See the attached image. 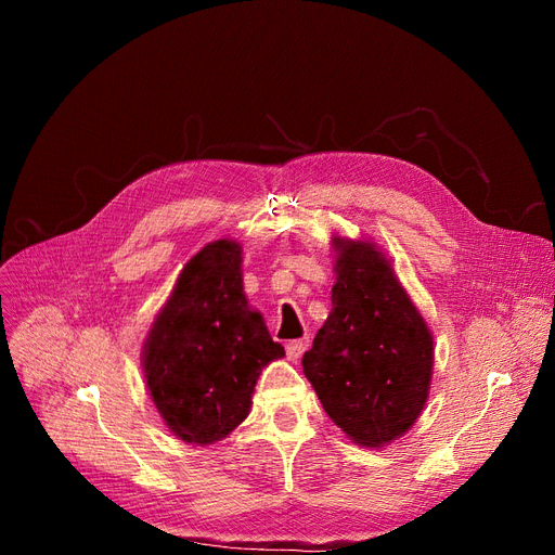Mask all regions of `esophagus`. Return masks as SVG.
<instances>
[{"label":"esophagus","instance_id":"obj_1","mask_svg":"<svg viewBox=\"0 0 555 555\" xmlns=\"http://www.w3.org/2000/svg\"><path fill=\"white\" fill-rule=\"evenodd\" d=\"M308 344H310V337H301V339H293V341H287V346H285V351H287V360L289 362H297L301 356H304V351L308 348Z\"/></svg>","mask_w":555,"mask_h":555}]
</instances>
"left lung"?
Wrapping results in <instances>:
<instances>
[{"mask_svg":"<svg viewBox=\"0 0 555 555\" xmlns=\"http://www.w3.org/2000/svg\"><path fill=\"white\" fill-rule=\"evenodd\" d=\"M333 310L301 364L331 421L377 450L425 410L434 337L375 243L333 236Z\"/></svg>","mask_w":555,"mask_h":555,"instance_id":"8db88e82","label":"left lung"}]
</instances>
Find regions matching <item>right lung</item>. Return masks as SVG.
<instances>
[{"mask_svg":"<svg viewBox=\"0 0 555 555\" xmlns=\"http://www.w3.org/2000/svg\"><path fill=\"white\" fill-rule=\"evenodd\" d=\"M285 351L243 287V247L204 245L178 276L143 341V377L180 441L211 446L251 410L260 371Z\"/></svg>","mask_w":555,"mask_h":555,"instance_id":"add662e5","label":"right lung"}]
</instances>
